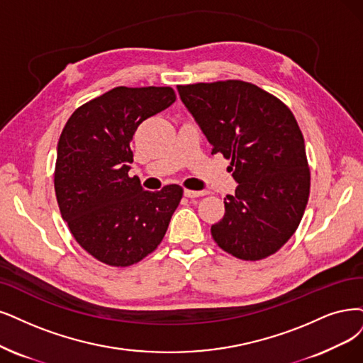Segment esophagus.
<instances>
[{
    "mask_svg": "<svg viewBox=\"0 0 363 363\" xmlns=\"http://www.w3.org/2000/svg\"><path fill=\"white\" fill-rule=\"evenodd\" d=\"M206 191H194V190H185L184 191V196L185 197H190V199H194V197H200V196H205Z\"/></svg>",
    "mask_w": 363,
    "mask_h": 363,
    "instance_id": "34e87169",
    "label": "esophagus"
}]
</instances>
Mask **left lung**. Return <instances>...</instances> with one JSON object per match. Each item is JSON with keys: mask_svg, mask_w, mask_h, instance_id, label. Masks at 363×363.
Wrapping results in <instances>:
<instances>
[{"mask_svg": "<svg viewBox=\"0 0 363 363\" xmlns=\"http://www.w3.org/2000/svg\"><path fill=\"white\" fill-rule=\"evenodd\" d=\"M212 154L230 161L238 182L224 199V217L211 227L221 250L262 260L296 232L310 196L302 131L289 107L244 80L178 85Z\"/></svg>", "mask_w": 363, "mask_h": 363, "instance_id": "obj_1", "label": "left lung"}]
</instances>
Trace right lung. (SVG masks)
Wrapping results in <instances>:
<instances>
[{"label":"right lung","instance_id":"right-lung-1","mask_svg":"<svg viewBox=\"0 0 363 363\" xmlns=\"http://www.w3.org/2000/svg\"><path fill=\"white\" fill-rule=\"evenodd\" d=\"M177 100L170 86H116L73 112L58 140L55 194L62 220L94 259L125 267L163 240L184 190L145 191L128 177L133 134Z\"/></svg>","mask_w":363,"mask_h":363}]
</instances>
